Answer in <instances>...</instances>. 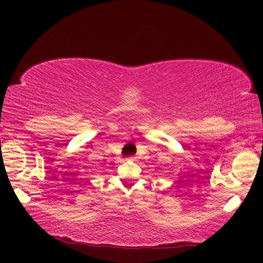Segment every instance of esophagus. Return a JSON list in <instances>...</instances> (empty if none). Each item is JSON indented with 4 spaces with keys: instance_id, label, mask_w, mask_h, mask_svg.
<instances>
[{
    "instance_id": "1",
    "label": "esophagus",
    "mask_w": 263,
    "mask_h": 263,
    "mask_svg": "<svg viewBox=\"0 0 263 263\" xmlns=\"http://www.w3.org/2000/svg\"><path fill=\"white\" fill-rule=\"evenodd\" d=\"M129 160H132V161H135V160H136V158H135V157H130V158H129Z\"/></svg>"
}]
</instances>
